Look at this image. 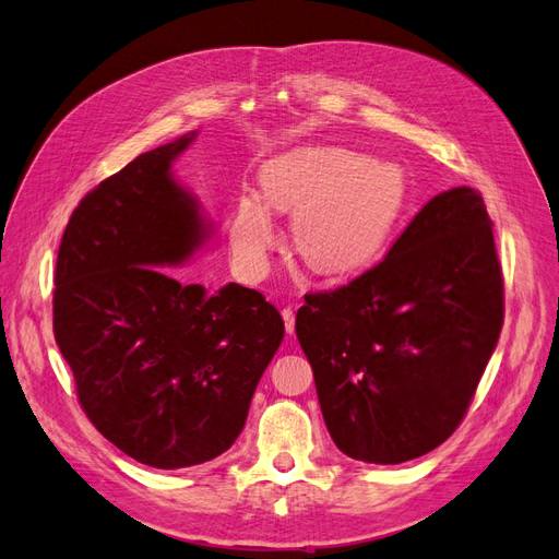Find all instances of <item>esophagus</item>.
<instances>
[{
	"label": "esophagus",
	"mask_w": 559,
	"mask_h": 559,
	"mask_svg": "<svg viewBox=\"0 0 559 559\" xmlns=\"http://www.w3.org/2000/svg\"><path fill=\"white\" fill-rule=\"evenodd\" d=\"M282 319H284V326H286V333H294L296 331V312L294 308H284L282 310Z\"/></svg>",
	"instance_id": "obj_1"
}]
</instances>
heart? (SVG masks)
I'll use <instances>...</instances> for the list:
<instances>
[{"mask_svg":"<svg viewBox=\"0 0 559 559\" xmlns=\"http://www.w3.org/2000/svg\"><path fill=\"white\" fill-rule=\"evenodd\" d=\"M270 207L292 216V242L321 275H349L373 263L405 205V177L394 163L368 160L341 146H306L261 170ZM277 230L257 195H242L230 222L233 257L261 275Z\"/></svg>","mask_w":559,"mask_h":559,"instance_id":"1","label":"heart"}]
</instances>
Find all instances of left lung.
Here are the masks:
<instances>
[{
    "label": "left lung",
    "mask_w": 559,
    "mask_h": 559,
    "mask_svg": "<svg viewBox=\"0 0 559 559\" xmlns=\"http://www.w3.org/2000/svg\"><path fill=\"white\" fill-rule=\"evenodd\" d=\"M503 324L492 222L468 186L431 198L384 261L308 294L296 335L337 450L401 464L452 436Z\"/></svg>",
    "instance_id": "8db88e82"
}]
</instances>
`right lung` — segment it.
<instances>
[{"label": "right lung", "instance_id": "1", "mask_svg": "<svg viewBox=\"0 0 559 559\" xmlns=\"http://www.w3.org/2000/svg\"><path fill=\"white\" fill-rule=\"evenodd\" d=\"M198 132L128 163L79 202L64 228L53 333L83 413L154 468L210 462L240 436L284 337L263 294L207 292L165 273L212 238L173 163Z\"/></svg>", "mask_w": 559, "mask_h": 559}]
</instances>
